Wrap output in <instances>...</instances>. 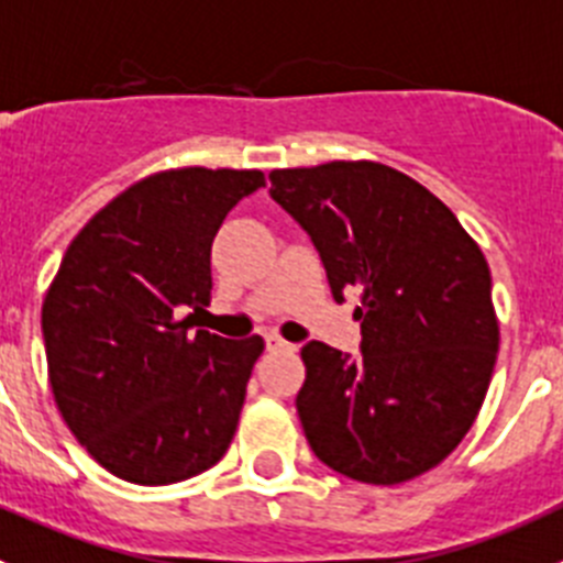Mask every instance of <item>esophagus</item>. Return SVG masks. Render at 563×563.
<instances>
[{"label":"esophagus","instance_id":"esophagus-1","mask_svg":"<svg viewBox=\"0 0 563 563\" xmlns=\"http://www.w3.org/2000/svg\"><path fill=\"white\" fill-rule=\"evenodd\" d=\"M266 347H269V351H288L291 344L283 336H277V333H266Z\"/></svg>","mask_w":563,"mask_h":563}]
</instances>
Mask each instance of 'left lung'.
I'll return each mask as SVG.
<instances>
[{
	"label": "left lung",
	"mask_w": 563,
	"mask_h": 563,
	"mask_svg": "<svg viewBox=\"0 0 563 563\" xmlns=\"http://www.w3.org/2000/svg\"><path fill=\"white\" fill-rule=\"evenodd\" d=\"M272 199L300 221L333 300L358 291L362 356L300 351L302 429L328 468L367 485L427 474L460 445L494 376L499 319L477 241L427 187L382 162L272 170Z\"/></svg>",
	"instance_id": "1"
}]
</instances>
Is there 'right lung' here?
I'll return each mask as SVG.
<instances>
[{
	"label": "right lung",
	"instance_id": "1",
	"mask_svg": "<svg viewBox=\"0 0 563 563\" xmlns=\"http://www.w3.org/2000/svg\"><path fill=\"white\" fill-rule=\"evenodd\" d=\"M263 170L170 168L125 187L64 252L42 306L55 407L106 471L170 485L219 463L263 339L196 331L212 238Z\"/></svg>",
	"mask_w": 563,
	"mask_h": 563
}]
</instances>
